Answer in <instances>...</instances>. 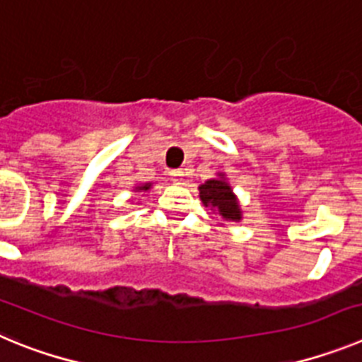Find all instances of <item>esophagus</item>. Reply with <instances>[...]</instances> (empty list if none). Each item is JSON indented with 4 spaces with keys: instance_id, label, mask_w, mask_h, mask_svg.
Masks as SVG:
<instances>
[{
    "instance_id": "1",
    "label": "esophagus",
    "mask_w": 362,
    "mask_h": 362,
    "mask_svg": "<svg viewBox=\"0 0 362 362\" xmlns=\"http://www.w3.org/2000/svg\"><path fill=\"white\" fill-rule=\"evenodd\" d=\"M170 175L177 185H185V172L183 170H172Z\"/></svg>"
}]
</instances>
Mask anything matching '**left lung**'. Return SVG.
Instances as JSON below:
<instances>
[{
	"mask_svg": "<svg viewBox=\"0 0 362 362\" xmlns=\"http://www.w3.org/2000/svg\"><path fill=\"white\" fill-rule=\"evenodd\" d=\"M199 199L203 201L204 206H210L221 221L239 223L243 219L241 203H239L238 196L233 194V188L230 187L225 172H217L216 177L199 185Z\"/></svg>",
	"mask_w": 362,
	"mask_h": 362,
	"instance_id": "8db88e82",
	"label": "left lung"
}]
</instances>
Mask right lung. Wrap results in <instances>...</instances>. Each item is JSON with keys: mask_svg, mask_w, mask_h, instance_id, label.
Listing matches in <instances>:
<instances>
[{"mask_svg": "<svg viewBox=\"0 0 362 362\" xmlns=\"http://www.w3.org/2000/svg\"><path fill=\"white\" fill-rule=\"evenodd\" d=\"M150 188H152V183H139L134 187V192H143V194H146Z\"/></svg>", "mask_w": 362, "mask_h": 362, "instance_id": "obj_1", "label": "right lung"}]
</instances>
